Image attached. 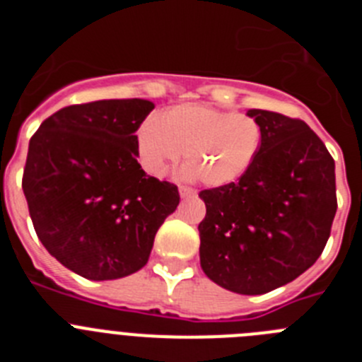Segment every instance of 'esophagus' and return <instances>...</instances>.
Wrapping results in <instances>:
<instances>
[{"mask_svg": "<svg viewBox=\"0 0 362 362\" xmlns=\"http://www.w3.org/2000/svg\"><path fill=\"white\" fill-rule=\"evenodd\" d=\"M179 194H181V197H196L197 192L190 187H179Z\"/></svg>", "mask_w": 362, "mask_h": 362, "instance_id": "1", "label": "esophagus"}]
</instances>
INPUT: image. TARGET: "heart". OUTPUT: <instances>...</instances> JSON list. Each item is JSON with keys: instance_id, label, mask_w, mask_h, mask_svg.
I'll use <instances>...</instances> for the list:
<instances>
[{"instance_id": "obj_1", "label": "heart", "mask_w": 362, "mask_h": 362, "mask_svg": "<svg viewBox=\"0 0 362 362\" xmlns=\"http://www.w3.org/2000/svg\"><path fill=\"white\" fill-rule=\"evenodd\" d=\"M263 145V129L248 114L212 105H177L150 117L137 132V158L163 177L185 152V175L206 187H226L250 170Z\"/></svg>"}]
</instances>
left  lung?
I'll return each instance as SVG.
<instances>
[{
	"instance_id": "left-lung-1",
	"label": "left lung",
	"mask_w": 362,
	"mask_h": 362,
	"mask_svg": "<svg viewBox=\"0 0 362 362\" xmlns=\"http://www.w3.org/2000/svg\"><path fill=\"white\" fill-rule=\"evenodd\" d=\"M263 129L250 170L235 183L201 190V268L243 296L276 290L308 270L325 250L337 212L335 163L297 117L248 110Z\"/></svg>"
}]
</instances>
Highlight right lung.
Wrapping results in <instances>:
<instances>
[{
	"instance_id": "1",
	"label": "right lung",
	"mask_w": 362,
	"mask_h": 362,
	"mask_svg": "<svg viewBox=\"0 0 362 362\" xmlns=\"http://www.w3.org/2000/svg\"><path fill=\"white\" fill-rule=\"evenodd\" d=\"M152 110L146 99L70 105L30 137L21 187L32 225L49 254L85 279L141 270L177 209V187L137 163L136 132Z\"/></svg>"
}]
</instances>
